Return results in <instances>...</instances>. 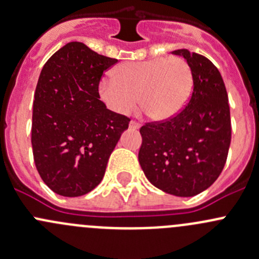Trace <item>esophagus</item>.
<instances>
[{"label":"esophagus","instance_id":"esophagus-1","mask_svg":"<svg viewBox=\"0 0 259 259\" xmlns=\"http://www.w3.org/2000/svg\"><path fill=\"white\" fill-rule=\"evenodd\" d=\"M129 126H130V129L137 130V129H139V127H140V124H139V122L134 121V120H132V121L129 122Z\"/></svg>","mask_w":259,"mask_h":259}]
</instances>
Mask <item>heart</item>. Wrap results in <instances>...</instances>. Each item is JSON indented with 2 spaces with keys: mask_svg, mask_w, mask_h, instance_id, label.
Here are the masks:
<instances>
[{
  "mask_svg": "<svg viewBox=\"0 0 259 259\" xmlns=\"http://www.w3.org/2000/svg\"><path fill=\"white\" fill-rule=\"evenodd\" d=\"M99 83L104 103L117 114H129L139 101L150 117L168 120L183 110L193 89L192 70L180 57L126 61Z\"/></svg>",
  "mask_w": 259,
  "mask_h": 259,
  "instance_id": "obj_1",
  "label": "heart"
}]
</instances>
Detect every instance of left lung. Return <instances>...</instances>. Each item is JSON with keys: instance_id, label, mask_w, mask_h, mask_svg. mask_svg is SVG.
I'll use <instances>...</instances> for the list:
<instances>
[{"instance_id": "left-lung-1", "label": "left lung", "mask_w": 259, "mask_h": 259, "mask_svg": "<svg viewBox=\"0 0 259 259\" xmlns=\"http://www.w3.org/2000/svg\"><path fill=\"white\" fill-rule=\"evenodd\" d=\"M171 54L184 57L192 70V98L171 119L142 126L139 163L154 187L193 197L208 189L226 164L232 135L228 95L210 60L187 49Z\"/></svg>"}]
</instances>
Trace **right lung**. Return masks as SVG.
Returning a JSON list of instances; mask_svg holds the SVG:
<instances>
[{
	"label": "right lung",
	"instance_id": "obj_1",
	"mask_svg": "<svg viewBox=\"0 0 259 259\" xmlns=\"http://www.w3.org/2000/svg\"><path fill=\"white\" fill-rule=\"evenodd\" d=\"M85 44L69 42L44 65L32 113L33 159L52 192L80 197L98 187L129 117L100 100L103 72L116 64Z\"/></svg>",
	"mask_w": 259,
	"mask_h": 259
}]
</instances>
